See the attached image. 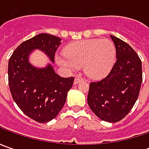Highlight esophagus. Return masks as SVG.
I'll use <instances>...</instances> for the list:
<instances>
[{
  "label": "esophagus",
  "instance_id": "esophagus-1",
  "mask_svg": "<svg viewBox=\"0 0 149 149\" xmlns=\"http://www.w3.org/2000/svg\"><path fill=\"white\" fill-rule=\"evenodd\" d=\"M82 79H83V78L81 77L80 75H78L77 77L74 78V84H78L79 83L80 81H82Z\"/></svg>",
  "mask_w": 149,
  "mask_h": 149
}]
</instances>
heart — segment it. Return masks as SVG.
Returning <instances> with one entry per match:
<instances>
[{"mask_svg":"<svg viewBox=\"0 0 149 149\" xmlns=\"http://www.w3.org/2000/svg\"><path fill=\"white\" fill-rule=\"evenodd\" d=\"M115 58L116 49L110 40L93 39L70 45L65 54L56 55V61L69 70L84 65V72L89 76L100 79L110 72Z\"/></svg>","mask_w":149,"mask_h":149,"instance_id":"obj_1","label":"heart"}]
</instances>
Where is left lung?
Instances as JSON below:
<instances>
[{
  "label": "left lung",
  "mask_w": 149,
  "mask_h": 149,
  "mask_svg": "<svg viewBox=\"0 0 149 149\" xmlns=\"http://www.w3.org/2000/svg\"><path fill=\"white\" fill-rule=\"evenodd\" d=\"M116 49V62L110 73L89 84L88 104L100 119L116 123L134 105L143 80L142 62L129 45L110 36Z\"/></svg>",
  "instance_id": "1"
}]
</instances>
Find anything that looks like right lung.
<instances>
[{"label":"right lung","mask_w":149,"mask_h":149,"mask_svg":"<svg viewBox=\"0 0 149 149\" xmlns=\"http://www.w3.org/2000/svg\"><path fill=\"white\" fill-rule=\"evenodd\" d=\"M60 44V37L39 34L20 44L9 60L8 81L12 98L21 111L39 123L49 122L58 115L74 77H60L52 64L44 68L32 65L29 57L35 49H40L54 63V53Z\"/></svg>","instance_id":"obj_1"}]
</instances>
